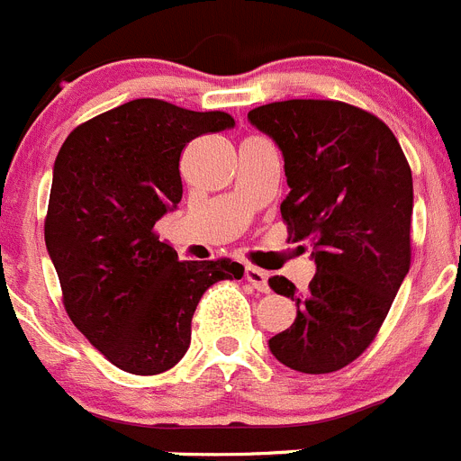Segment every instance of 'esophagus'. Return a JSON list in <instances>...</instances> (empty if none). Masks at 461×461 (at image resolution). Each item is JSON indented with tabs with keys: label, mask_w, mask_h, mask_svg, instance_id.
Masks as SVG:
<instances>
[{
	"label": "esophagus",
	"mask_w": 461,
	"mask_h": 461,
	"mask_svg": "<svg viewBox=\"0 0 461 461\" xmlns=\"http://www.w3.org/2000/svg\"><path fill=\"white\" fill-rule=\"evenodd\" d=\"M247 280L258 289V292H269V274L258 267H247Z\"/></svg>",
	"instance_id": "esophagus-1"
}]
</instances>
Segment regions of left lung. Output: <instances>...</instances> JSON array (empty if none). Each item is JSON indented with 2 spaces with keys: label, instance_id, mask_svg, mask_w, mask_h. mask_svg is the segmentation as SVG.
<instances>
[{
  "label": "left lung",
  "instance_id": "1",
  "mask_svg": "<svg viewBox=\"0 0 461 461\" xmlns=\"http://www.w3.org/2000/svg\"><path fill=\"white\" fill-rule=\"evenodd\" d=\"M285 158L280 203L292 242L314 247L305 294L285 276L271 289L296 301V319L269 339L278 362L332 374L369 348L411 262V169L383 120L332 99H289L249 113Z\"/></svg>",
  "mask_w": 461,
  "mask_h": 461
}]
</instances>
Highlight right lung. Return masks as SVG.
<instances>
[{
    "instance_id": "right-lung-1",
    "label": "right lung",
    "mask_w": 461,
    "mask_h": 461,
    "mask_svg": "<svg viewBox=\"0 0 461 461\" xmlns=\"http://www.w3.org/2000/svg\"><path fill=\"white\" fill-rule=\"evenodd\" d=\"M230 126L221 111L133 99L77 126L56 156L45 242L65 312L126 374L172 369L205 289L244 276L228 258L181 262L153 230L183 196L187 142Z\"/></svg>"
}]
</instances>
